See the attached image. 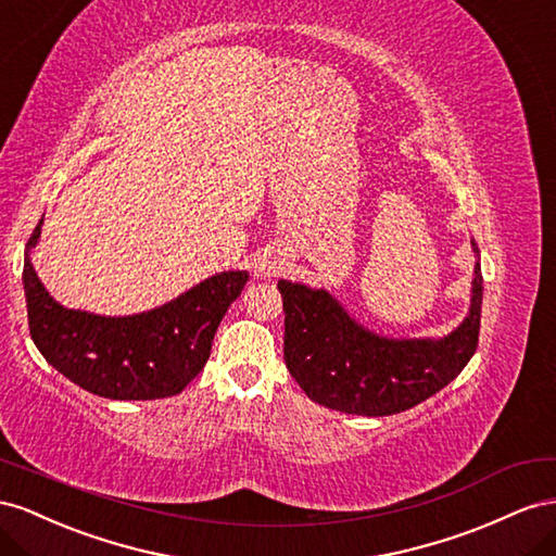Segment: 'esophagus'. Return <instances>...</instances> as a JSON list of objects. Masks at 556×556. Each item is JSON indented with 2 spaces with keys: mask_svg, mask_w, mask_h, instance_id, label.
<instances>
[{
  "mask_svg": "<svg viewBox=\"0 0 556 556\" xmlns=\"http://www.w3.org/2000/svg\"><path fill=\"white\" fill-rule=\"evenodd\" d=\"M279 267H281V263L275 261V258H261V261L256 263V269H258L261 277H273V275H277Z\"/></svg>",
  "mask_w": 556,
  "mask_h": 556,
  "instance_id": "34e87169",
  "label": "esophagus"
}]
</instances>
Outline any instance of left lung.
I'll use <instances>...</instances> for the list:
<instances>
[{
	"label": "left lung",
	"instance_id": "obj_1",
	"mask_svg": "<svg viewBox=\"0 0 556 556\" xmlns=\"http://www.w3.org/2000/svg\"><path fill=\"white\" fill-rule=\"evenodd\" d=\"M472 251L478 244L472 242ZM283 361L309 399L346 415L387 417L445 389L478 349L482 269L475 263L470 309L445 338L377 336L346 314L326 289L279 279Z\"/></svg>",
	"mask_w": 556,
	"mask_h": 556
}]
</instances>
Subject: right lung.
<instances>
[{
  "instance_id": "right-lung-1",
  "label": "right lung",
  "mask_w": 556,
  "mask_h": 556,
  "mask_svg": "<svg viewBox=\"0 0 556 556\" xmlns=\"http://www.w3.org/2000/svg\"><path fill=\"white\" fill-rule=\"evenodd\" d=\"M43 218L25 253L23 287L29 336L41 356L81 389L111 401L169 399L207 363L212 340L232 300L242 293L244 269L200 281L169 303L132 316L67 309L43 289L31 267Z\"/></svg>"
}]
</instances>
